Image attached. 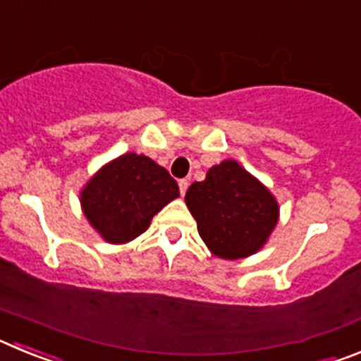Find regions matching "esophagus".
Here are the masks:
<instances>
[{
    "mask_svg": "<svg viewBox=\"0 0 361 361\" xmlns=\"http://www.w3.org/2000/svg\"><path fill=\"white\" fill-rule=\"evenodd\" d=\"M188 186H190V183H188L186 178H180V180H178V190H180V195H186Z\"/></svg>",
    "mask_w": 361,
    "mask_h": 361,
    "instance_id": "34e87169",
    "label": "esophagus"
}]
</instances>
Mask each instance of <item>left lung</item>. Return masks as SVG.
<instances>
[{"label": "left lung", "mask_w": 361, "mask_h": 361, "mask_svg": "<svg viewBox=\"0 0 361 361\" xmlns=\"http://www.w3.org/2000/svg\"><path fill=\"white\" fill-rule=\"evenodd\" d=\"M186 204L200 238L228 260L257 253L279 220L275 197L235 161L213 166L202 183L191 184Z\"/></svg>", "instance_id": "8db88e82"}]
</instances>
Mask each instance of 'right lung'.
<instances>
[{
  "label": "right lung",
  "instance_id": "add662e5",
  "mask_svg": "<svg viewBox=\"0 0 361 361\" xmlns=\"http://www.w3.org/2000/svg\"><path fill=\"white\" fill-rule=\"evenodd\" d=\"M178 197L177 180L146 155L126 153L99 171L81 193L82 212L106 242L123 244Z\"/></svg>",
  "mask_w": 361,
  "mask_h": 361
}]
</instances>
